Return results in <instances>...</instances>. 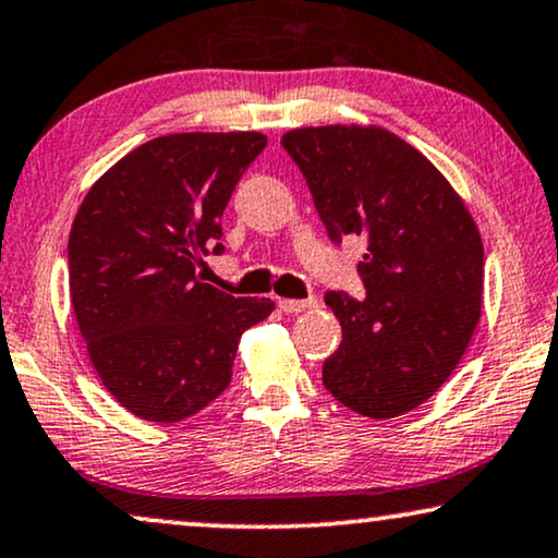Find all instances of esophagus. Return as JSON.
<instances>
[{
    "instance_id": "esophagus-1",
    "label": "esophagus",
    "mask_w": 558,
    "mask_h": 558,
    "mask_svg": "<svg viewBox=\"0 0 558 558\" xmlns=\"http://www.w3.org/2000/svg\"><path fill=\"white\" fill-rule=\"evenodd\" d=\"M278 305H280V311H286V313H303V311L316 308L318 298H305V301H290V298H282V301H278Z\"/></svg>"
}]
</instances>
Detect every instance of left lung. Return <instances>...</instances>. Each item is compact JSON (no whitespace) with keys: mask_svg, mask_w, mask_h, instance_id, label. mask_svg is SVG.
I'll use <instances>...</instances> for the list:
<instances>
[{"mask_svg":"<svg viewBox=\"0 0 558 558\" xmlns=\"http://www.w3.org/2000/svg\"><path fill=\"white\" fill-rule=\"evenodd\" d=\"M328 240L364 238V295L328 290L341 347L324 387L372 420L414 410L442 387L481 318L483 242L447 179L384 129L320 125L282 136Z\"/></svg>","mask_w":558,"mask_h":558,"instance_id":"left-lung-1","label":"left lung"}]
</instances>
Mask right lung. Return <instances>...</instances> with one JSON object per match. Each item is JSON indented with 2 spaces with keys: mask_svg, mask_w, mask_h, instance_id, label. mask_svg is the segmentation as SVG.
Listing matches in <instances>:
<instances>
[{
  "mask_svg": "<svg viewBox=\"0 0 558 558\" xmlns=\"http://www.w3.org/2000/svg\"><path fill=\"white\" fill-rule=\"evenodd\" d=\"M263 133H171L93 184L68 242L70 301L106 389L141 420H186L230 387L240 336L276 308L197 276Z\"/></svg>",
  "mask_w": 558,
  "mask_h": 558,
  "instance_id": "right-lung-1",
  "label": "right lung"
}]
</instances>
